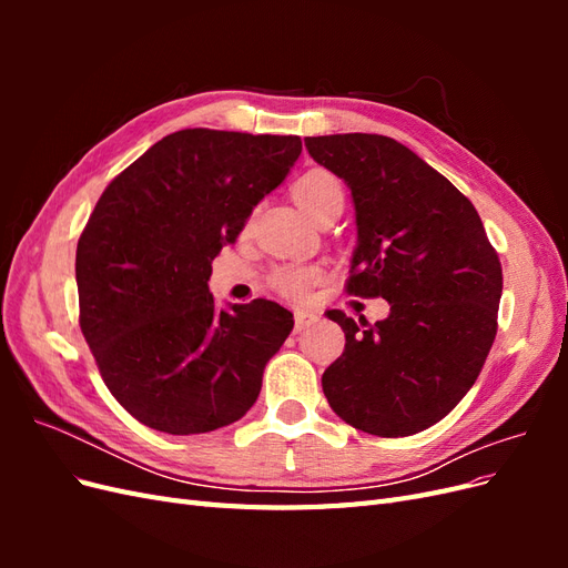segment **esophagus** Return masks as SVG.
I'll use <instances>...</instances> for the list:
<instances>
[{
    "mask_svg": "<svg viewBox=\"0 0 568 568\" xmlns=\"http://www.w3.org/2000/svg\"><path fill=\"white\" fill-rule=\"evenodd\" d=\"M320 320V315L317 313H313V311H307V307H298V311L294 313V322H296V332H303V329H307V326H313L315 322Z\"/></svg>",
    "mask_w": 568,
    "mask_h": 568,
    "instance_id": "esophagus-1",
    "label": "esophagus"
}]
</instances>
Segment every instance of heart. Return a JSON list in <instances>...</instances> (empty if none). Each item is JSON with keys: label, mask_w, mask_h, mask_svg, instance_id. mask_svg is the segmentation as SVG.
Returning a JSON list of instances; mask_svg holds the SVG:
<instances>
[{"label": "heart", "mask_w": 568, "mask_h": 568, "mask_svg": "<svg viewBox=\"0 0 568 568\" xmlns=\"http://www.w3.org/2000/svg\"><path fill=\"white\" fill-rule=\"evenodd\" d=\"M291 192H294L301 211L315 222L329 215L332 211H343V203H346L343 184L338 182V178L326 173V170H311V173H305L294 182ZM315 280L317 270L305 265H284L272 272V286L286 296H303Z\"/></svg>", "instance_id": "b5f03b06"}]
</instances>
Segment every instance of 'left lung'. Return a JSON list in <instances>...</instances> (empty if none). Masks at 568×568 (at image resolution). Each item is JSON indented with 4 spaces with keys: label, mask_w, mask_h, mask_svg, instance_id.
I'll return each mask as SVG.
<instances>
[{
    "label": "left lung",
    "mask_w": 568,
    "mask_h": 568,
    "mask_svg": "<svg viewBox=\"0 0 568 568\" xmlns=\"http://www.w3.org/2000/svg\"><path fill=\"white\" fill-rule=\"evenodd\" d=\"M305 149L348 184L355 203L348 291L390 305L374 324L329 311L346 348L324 369L322 390L359 432L419 434L467 395L486 363L500 257L471 201L400 142L351 132L305 136Z\"/></svg>",
    "instance_id": "8db88e82"
}]
</instances>
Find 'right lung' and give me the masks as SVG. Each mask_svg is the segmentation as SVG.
I'll return each instance as SVG.
<instances>
[{"label": "right lung", "instance_id": "1", "mask_svg": "<svg viewBox=\"0 0 568 568\" xmlns=\"http://www.w3.org/2000/svg\"><path fill=\"white\" fill-rule=\"evenodd\" d=\"M301 149L296 134L180 130L97 201L75 253L80 329L136 422L192 436L253 407L294 315L265 298L217 311L211 263Z\"/></svg>", "mask_w": 568, "mask_h": 568}]
</instances>
